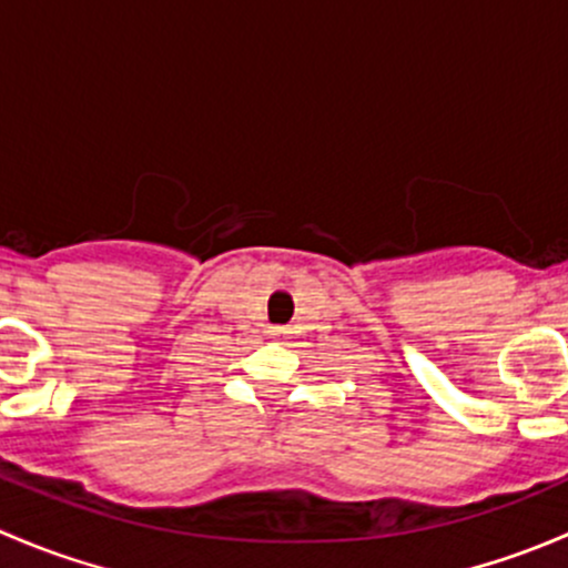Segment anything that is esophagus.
Returning <instances> with one entry per match:
<instances>
[{
    "mask_svg": "<svg viewBox=\"0 0 568 568\" xmlns=\"http://www.w3.org/2000/svg\"><path fill=\"white\" fill-rule=\"evenodd\" d=\"M285 332H288V329H283V326H277V329H274V335H277V337H283Z\"/></svg>",
    "mask_w": 568,
    "mask_h": 568,
    "instance_id": "esophagus-1",
    "label": "esophagus"
}]
</instances>
